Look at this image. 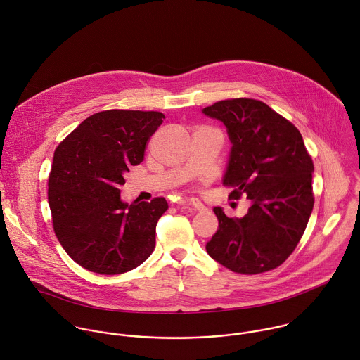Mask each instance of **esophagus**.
Returning <instances> with one entry per match:
<instances>
[{"instance_id":"1","label":"esophagus","mask_w":360,"mask_h":360,"mask_svg":"<svg viewBox=\"0 0 360 360\" xmlns=\"http://www.w3.org/2000/svg\"><path fill=\"white\" fill-rule=\"evenodd\" d=\"M186 205H188V206H191L195 212H205V210H206V206H205L202 202H199L198 199L186 200Z\"/></svg>"}]
</instances>
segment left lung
I'll use <instances>...</instances> for the list:
<instances>
[{
    "label": "left lung",
    "instance_id": "1",
    "mask_svg": "<svg viewBox=\"0 0 360 360\" xmlns=\"http://www.w3.org/2000/svg\"><path fill=\"white\" fill-rule=\"evenodd\" d=\"M203 113L221 120L233 143L223 185L231 199L252 202L241 219L213 209L219 230L206 251L236 274L272 271L292 255L313 212L311 155L299 129L262 101L224 99Z\"/></svg>",
    "mask_w": 360,
    "mask_h": 360
}]
</instances>
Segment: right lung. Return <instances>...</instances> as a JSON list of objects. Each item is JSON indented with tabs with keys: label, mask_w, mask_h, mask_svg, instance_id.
<instances>
[{
	"label": "right lung",
	"mask_w": 360,
	"mask_h": 360,
	"mask_svg": "<svg viewBox=\"0 0 360 360\" xmlns=\"http://www.w3.org/2000/svg\"><path fill=\"white\" fill-rule=\"evenodd\" d=\"M154 110L109 109L81 122L56 148L47 199L54 234L79 266L119 275L154 251L155 226L168 209L164 198L120 200L119 186L144 160L150 137L162 123Z\"/></svg>",
	"instance_id": "obj_1"
}]
</instances>
